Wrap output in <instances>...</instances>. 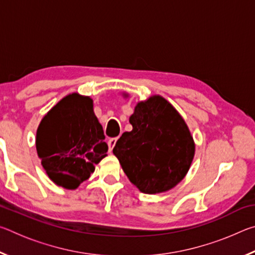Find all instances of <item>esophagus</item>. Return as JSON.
Instances as JSON below:
<instances>
[{
  "label": "esophagus",
  "mask_w": 255,
  "mask_h": 255,
  "mask_svg": "<svg viewBox=\"0 0 255 255\" xmlns=\"http://www.w3.org/2000/svg\"><path fill=\"white\" fill-rule=\"evenodd\" d=\"M116 143H117V138H110V139L108 140V146H109V152H112V149H114Z\"/></svg>",
  "instance_id": "esophagus-1"
}]
</instances>
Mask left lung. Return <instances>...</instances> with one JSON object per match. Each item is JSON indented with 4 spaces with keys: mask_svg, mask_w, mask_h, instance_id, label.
<instances>
[{
    "mask_svg": "<svg viewBox=\"0 0 255 255\" xmlns=\"http://www.w3.org/2000/svg\"><path fill=\"white\" fill-rule=\"evenodd\" d=\"M126 97V96H125ZM114 154L130 182L148 195L166 192L187 175L196 145L178 110L155 94L137 102Z\"/></svg>",
    "mask_w": 255,
    "mask_h": 255,
    "instance_id": "8db88e82",
    "label": "left lung"
}]
</instances>
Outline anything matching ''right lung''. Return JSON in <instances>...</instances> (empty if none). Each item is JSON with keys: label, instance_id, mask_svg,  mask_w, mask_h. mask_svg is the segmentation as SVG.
<instances>
[{"label": "right lung", "instance_id": "add662e5", "mask_svg": "<svg viewBox=\"0 0 255 255\" xmlns=\"http://www.w3.org/2000/svg\"><path fill=\"white\" fill-rule=\"evenodd\" d=\"M36 148L54 183L68 190L79 188L108 152L92 99L73 92L56 103L38 126Z\"/></svg>", "mask_w": 255, "mask_h": 255}]
</instances>
